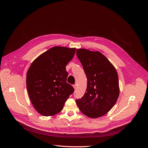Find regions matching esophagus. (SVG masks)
Segmentation results:
<instances>
[{"mask_svg":"<svg viewBox=\"0 0 148 148\" xmlns=\"http://www.w3.org/2000/svg\"><path fill=\"white\" fill-rule=\"evenodd\" d=\"M73 87H74V88L75 89L77 88V84H74V85H73Z\"/></svg>","mask_w":148,"mask_h":148,"instance_id":"1","label":"esophagus"}]
</instances>
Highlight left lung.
I'll return each instance as SVG.
<instances>
[{"label":"left lung","instance_id":"obj_1","mask_svg":"<svg viewBox=\"0 0 148 148\" xmlns=\"http://www.w3.org/2000/svg\"><path fill=\"white\" fill-rule=\"evenodd\" d=\"M88 79L83 97L76 99L80 111L89 118H97L109 112L119 95L118 73L106 56L99 51L77 49Z\"/></svg>","mask_w":148,"mask_h":148}]
</instances>
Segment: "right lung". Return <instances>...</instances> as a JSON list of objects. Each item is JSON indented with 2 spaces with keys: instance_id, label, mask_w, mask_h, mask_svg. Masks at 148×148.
Returning <instances> with one entry per match:
<instances>
[{
  "instance_id": "right-lung-1",
  "label": "right lung",
  "mask_w": 148,
  "mask_h": 148,
  "mask_svg": "<svg viewBox=\"0 0 148 148\" xmlns=\"http://www.w3.org/2000/svg\"><path fill=\"white\" fill-rule=\"evenodd\" d=\"M75 53V48L53 47L41 54L30 66L26 87L35 110L42 116H53L63 109L74 91L66 83V66Z\"/></svg>"
}]
</instances>
